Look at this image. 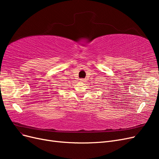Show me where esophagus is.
<instances>
[{"label":"esophagus","mask_w":159,"mask_h":159,"mask_svg":"<svg viewBox=\"0 0 159 159\" xmlns=\"http://www.w3.org/2000/svg\"><path fill=\"white\" fill-rule=\"evenodd\" d=\"M80 80H81V81H85V79H81Z\"/></svg>","instance_id":"obj_1"}]
</instances>
